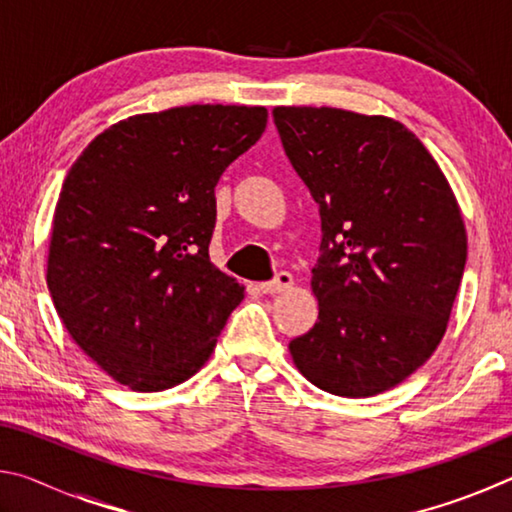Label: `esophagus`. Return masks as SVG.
<instances>
[{
	"mask_svg": "<svg viewBox=\"0 0 512 512\" xmlns=\"http://www.w3.org/2000/svg\"><path fill=\"white\" fill-rule=\"evenodd\" d=\"M291 284H293V275L287 273V271H280L273 277V280L259 284V291H262V293H280V291H287Z\"/></svg>",
	"mask_w": 512,
	"mask_h": 512,
	"instance_id": "34e87169",
	"label": "esophagus"
}]
</instances>
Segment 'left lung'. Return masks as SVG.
<instances>
[{
    "mask_svg": "<svg viewBox=\"0 0 512 512\" xmlns=\"http://www.w3.org/2000/svg\"><path fill=\"white\" fill-rule=\"evenodd\" d=\"M273 119L323 228L318 323L289 343L293 363L332 395L384 393L443 339L467 259L461 207L400 121L325 106Z\"/></svg>",
    "mask_w": 512,
    "mask_h": 512,
    "instance_id": "left-lung-1",
    "label": "left lung"
}]
</instances>
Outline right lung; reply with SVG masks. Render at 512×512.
Segmentation results:
<instances>
[{
    "label": "right lung",
    "mask_w": 512,
    "mask_h": 512,
    "mask_svg": "<svg viewBox=\"0 0 512 512\" xmlns=\"http://www.w3.org/2000/svg\"><path fill=\"white\" fill-rule=\"evenodd\" d=\"M264 106H180L117 121L60 189L47 287L74 343L140 393L205 366L244 287L210 262L214 187L266 128Z\"/></svg>",
    "instance_id": "add662e5"
}]
</instances>
